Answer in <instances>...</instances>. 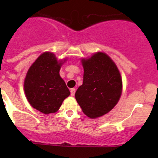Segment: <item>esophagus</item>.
<instances>
[{
	"instance_id": "1",
	"label": "esophagus",
	"mask_w": 158,
	"mask_h": 158,
	"mask_svg": "<svg viewBox=\"0 0 158 158\" xmlns=\"http://www.w3.org/2000/svg\"><path fill=\"white\" fill-rule=\"evenodd\" d=\"M70 93H71L72 96H73V95H75V93H76V89L73 88V89H70Z\"/></svg>"
}]
</instances>
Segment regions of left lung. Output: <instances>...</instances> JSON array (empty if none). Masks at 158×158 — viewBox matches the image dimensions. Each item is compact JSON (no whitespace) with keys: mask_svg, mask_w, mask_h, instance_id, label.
<instances>
[{"mask_svg":"<svg viewBox=\"0 0 158 158\" xmlns=\"http://www.w3.org/2000/svg\"><path fill=\"white\" fill-rule=\"evenodd\" d=\"M83 83L75 96L84 114L91 118L109 112L118 102L122 92V80L113 60L102 52L82 59Z\"/></svg>","mask_w":158,"mask_h":158,"instance_id":"left-lung-1","label":"left lung"}]
</instances>
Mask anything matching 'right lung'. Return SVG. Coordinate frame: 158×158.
<instances>
[{
  "label": "right lung",
  "mask_w": 158,
  "mask_h": 158,
  "mask_svg": "<svg viewBox=\"0 0 158 158\" xmlns=\"http://www.w3.org/2000/svg\"><path fill=\"white\" fill-rule=\"evenodd\" d=\"M65 61V60H64ZM63 63L52 52L41 54L32 64L24 80V92L31 106L44 114L55 113L70 95L60 77Z\"/></svg>",
  "instance_id": "1"
}]
</instances>
